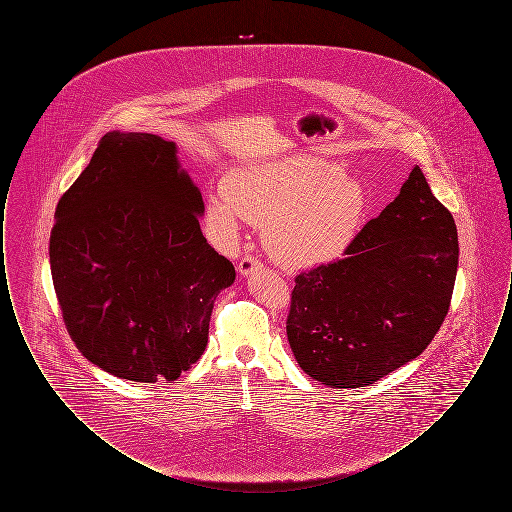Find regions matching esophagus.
<instances>
[{
  "instance_id": "34e87169",
  "label": "esophagus",
  "mask_w": 512,
  "mask_h": 512,
  "mask_svg": "<svg viewBox=\"0 0 512 512\" xmlns=\"http://www.w3.org/2000/svg\"><path fill=\"white\" fill-rule=\"evenodd\" d=\"M259 267H261V261H259L257 257H253V255H244V257L240 259V263H238V270H240L242 276L251 274L255 268Z\"/></svg>"
}]
</instances>
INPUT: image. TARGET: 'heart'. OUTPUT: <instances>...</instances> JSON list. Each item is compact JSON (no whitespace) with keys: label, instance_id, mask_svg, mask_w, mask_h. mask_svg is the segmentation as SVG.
I'll return each instance as SVG.
<instances>
[{"label":"heart","instance_id":"obj_1","mask_svg":"<svg viewBox=\"0 0 512 512\" xmlns=\"http://www.w3.org/2000/svg\"><path fill=\"white\" fill-rule=\"evenodd\" d=\"M365 213L363 188L338 165L315 155H288L247 165L224 180V194L207 203V222L224 244L240 232V217L265 228L270 257L288 268L338 259Z\"/></svg>","mask_w":512,"mask_h":512}]
</instances>
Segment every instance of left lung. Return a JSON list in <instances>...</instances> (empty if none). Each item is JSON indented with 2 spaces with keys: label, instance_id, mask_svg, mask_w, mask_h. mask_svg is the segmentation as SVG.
Returning a JSON list of instances; mask_svg holds the SVG:
<instances>
[{
  "label": "left lung",
  "instance_id": "1",
  "mask_svg": "<svg viewBox=\"0 0 512 512\" xmlns=\"http://www.w3.org/2000/svg\"><path fill=\"white\" fill-rule=\"evenodd\" d=\"M457 267L453 215L416 165L343 259L295 276L286 332L297 363L330 388H363L407 365L438 334Z\"/></svg>",
  "mask_w": 512,
  "mask_h": 512
}]
</instances>
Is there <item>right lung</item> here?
Listing matches in <instances>:
<instances>
[{"instance_id": "right-lung-1", "label": "right lung", "mask_w": 512, "mask_h": 512, "mask_svg": "<svg viewBox=\"0 0 512 512\" xmlns=\"http://www.w3.org/2000/svg\"><path fill=\"white\" fill-rule=\"evenodd\" d=\"M203 199L176 144L107 132L55 209L49 265L67 332L101 370L172 382L203 355L234 265L201 234Z\"/></svg>"}]
</instances>
